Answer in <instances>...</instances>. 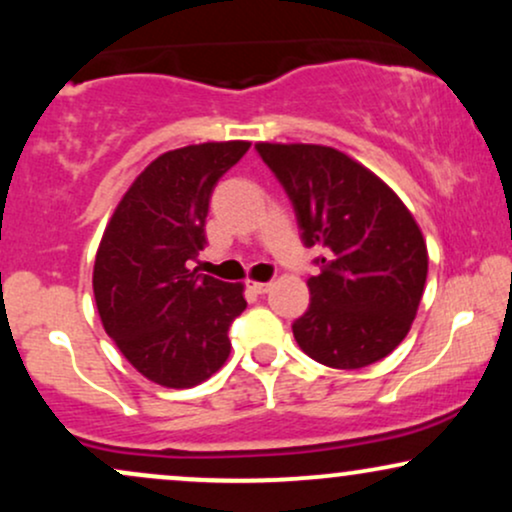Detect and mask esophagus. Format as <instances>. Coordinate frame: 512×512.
Instances as JSON below:
<instances>
[{"label":"esophagus","mask_w":512,"mask_h":512,"mask_svg":"<svg viewBox=\"0 0 512 512\" xmlns=\"http://www.w3.org/2000/svg\"><path fill=\"white\" fill-rule=\"evenodd\" d=\"M250 289L255 293H267L269 289H272V281H250Z\"/></svg>","instance_id":"obj_1"}]
</instances>
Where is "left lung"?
<instances>
[{
    "instance_id": "obj_1",
    "label": "left lung",
    "mask_w": 512,
    "mask_h": 512,
    "mask_svg": "<svg viewBox=\"0 0 512 512\" xmlns=\"http://www.w3.org/2000/svg\"><path fill=\"white\" fill-rule=\"evenodd\" d=\"M289 195L305 248H320L310 305L293 337L317 363L354 370L395 351L419 310L428 252L414 216L390 187L342 151L257 144Z\"/></svg>"
}]
</instances>
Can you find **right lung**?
<instances>
[{
	"label": "right lung",
	"instance_id": "add662e5",
	"mask_svg": "<svg viewBox=\"0 0 512 512\" xmlns=\"http://www.w3.org/2000/svg\"><path fill=\"white\" fill-rule=\"evenodd\" d=\"M248 142H209L158 156L132 182L105 228L93 296L105 332L144 378L192 387L228 354L243 286L202 274L211 192Z\"/></svg>",
	"mask_w": 512,
	"mask_h": 512
}]
</instances>
